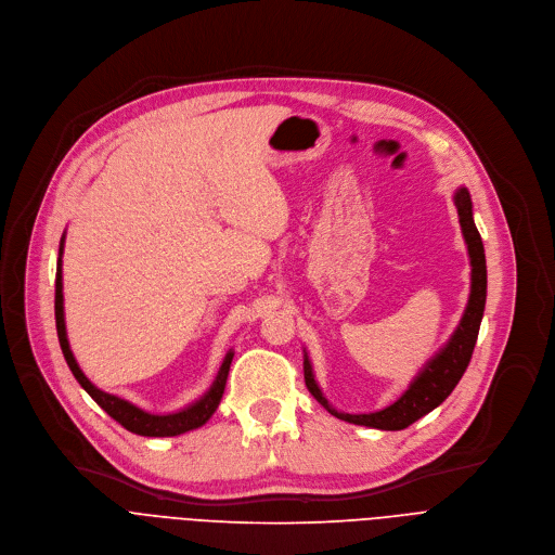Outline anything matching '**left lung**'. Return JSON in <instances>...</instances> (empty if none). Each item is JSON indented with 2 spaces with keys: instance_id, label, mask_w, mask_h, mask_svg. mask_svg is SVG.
<instances>
[{
  "instance_id": "obj_1",
  "label": "left lung",
  "mask_w": 555,
  "mask_h": 555,
  "mask_svg": "<svg viewBox=\"0 0 555 555\" xmlns=\"http://www.w3.org/2000/svg\"><path fill=\"white\" fill-rule=\"evenodd\" d=\"M455 207H457V214H460V225H462V232H464V238H466V245H468L470 266H473L470 299H468L466 312H464V317H462V321L455 330V335L451 337L447 348L441 350L424 367L422 375L411 384L409 390H405L392 405H388V409L371 413V415H346V413H337L335 409H332V405L325 401V397L321 395L319 386L314 384L312 367H310V361L306 357V386L327 413H332L344 422L357 424V426H371V428H382V430H401L405 426H411L413 422H417L420 417H424L426 413H430L433 409H437V405L444 401L453 392V388L460 384L464 371L468 367V361L473 357L479 323H482V314H485V304H487V256H485L482 236H479V232L473 223L470 196L464 188L455 194Z\"/></svg>"
}]
</instances>
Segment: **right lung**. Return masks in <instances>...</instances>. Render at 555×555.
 Returning <instances> with one entry per match:
<instances>
[{
	"mask_svg": "<svg viewBox=\"0 0 555 555\" xmlns=\"http://www.w3.org/2000/svg\"><path fill=\"white\" fill-rule=\"evenodd\" d=\"M60 256H62V247H60ZM60 261H57V272H55V325H57V339H60V348L62 354L70 367L73 377L80 382V386L91 395V399L100 405V409L108 415L114 417L120 426H125L127 430L135 433V435H144V437H173L180 433H188L194 430L198 426H203L214 411L218 409L220 397H223L225 390V382H228V373H230V363H232V352L225 357L223 365H220L218 377L214 382V386L209 388V392L198 399L196 403H192L190 409H184L180 413H171V415H152V413H144L140 409H135L133 403L114 397L108 392H102L100 388H95L85 373L78 367L76 359L70 354L68 341H66V327H64V310H62V272H60Z\"/></svg>",
	"mask_w": 555,
	"mask_h": 555,
	"instance_id": "add662e5",
	"label": "right lung"
}]
</instances>
